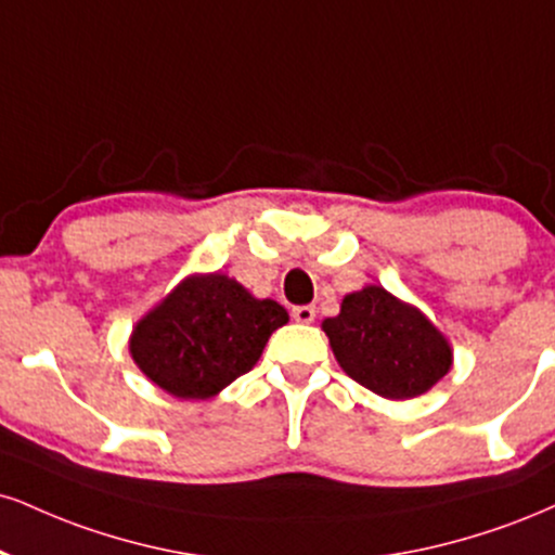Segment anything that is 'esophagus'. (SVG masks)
<instances>
[{"mask_svg":"<svg viewBox=\"0 0 555 555\" xmlns=\"http://www.w3.org/2000/svg\"><path fill=\"white\" fill-rule=\"evenodd\" d=\"M292 318L297 320V323H312L315 320V307L312 305H299V307H292Z\"/></svg>","mask_w":555,"mask_h":555,"instance_id":"esophagus-1","label":"esophagus"}]
</instances>
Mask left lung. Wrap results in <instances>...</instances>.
Segmentation results:
<instances>
[{
	"instance_id": "left-lung-1",
	"label": "left lung",
	"mask_w": 555,
	"mask_h": 555,
	"mask_svg": "<svg viewBox=\"0 0 555 555\" xmlns=\"http://www.w3.org/2000/svg\"><path fill=\"white\" fill-rule=\"evenodd\" d=\"M323 331L346 375L390 400L422 396L452 366L450 344L431 320L375 284L346 295Z\"/></svg>"
}]
</instances>
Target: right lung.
<instances>
[{
	"mask_svg": "<svg viewBox=\"0 0 555 555\" xmlns=\"http://www.w3.org/2000/svg\"><path fill=\"white\" fill-rule=\"evenodd\" d=\"M286 320L282 305L256 299L235 279L196 273L139 320L129 351L165 392L206 400L250 372Z\"/></svg>",
	"mask_w": 555,
	"mask_h": 555,
	"instance_id": "obj_1",
	"label": "right lung"
}]
</instances>
